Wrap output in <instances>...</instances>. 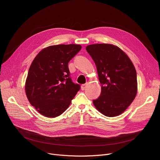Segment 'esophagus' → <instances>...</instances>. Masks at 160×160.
<instances>
[{
  "label": "esophagus",
  "mask_w": 160,
  "mask_h": 160,
  "mask_svg": "<svg viewBox=\"0 0 160 160\" xmlns=\"http://www.w3.org/2000/svg\"><path fill=\"white\" fill-rule=\"evenodd\" d=\"M87 86H88V83H85V84H82V85L81 86V89H82V91L84 90V89L86 88Z\"/></svg>",
  "instance_id": "esophagus-1"
}]
</instances>
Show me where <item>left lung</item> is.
<instances>
[{
  "mask_svg": "<svg viewBox=\"0 0 160 160\" xmlns=\"http://www.w3.org/2000/svg\"><path fill=\"white\" fill-rule=\"evenodd\" d=\"M94 61L101 83V93L93 100L95 108L107 117H115L125 111L138 91L137 73L128 56L111 44L86 47Z\"/></svg>",
  "mask_w": 160,
  "mask_h": 160,
  "instance_id": "obj_1",
  "label": "left lung"
}]
</instances>
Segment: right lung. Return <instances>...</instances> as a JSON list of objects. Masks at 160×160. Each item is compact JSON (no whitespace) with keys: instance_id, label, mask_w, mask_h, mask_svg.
<instances>
[{"instance_id":"1","label":"right lung","mask_w":160,"mask_h":160,"mask_svg":"<svg viewBox=\"0 0 160 160\" xmlns=\"http://www.w3.org/2000/svg\"><path fill=\"white\" fill-rule=\"evenodd\" d=\"M82 48L79 45H58L43 49L33 60L25 91L30 103L47 117L62 114L80 89L72 82L68 63Z\"/></svg>"}]
</instances>
